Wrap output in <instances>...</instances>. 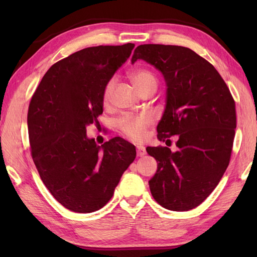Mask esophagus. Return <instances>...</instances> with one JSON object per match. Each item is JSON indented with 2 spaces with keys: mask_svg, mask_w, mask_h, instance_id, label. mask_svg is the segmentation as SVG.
I'll return each mask as SVG.
<instances>
[{
  "mask_svg": "<svg viewBox=\"0 0 257 257\" xmlns=\"http://www.w3.org/2000/svg\"><path fill=\"white\" fill-rule=\"evenodd\" d=\"M146 154H147V151H146V148L144 146H141V145L137 146V156L138 157H144Z\"/></svg>",
  "mask_w": 257,
  "mask_h": 257,
  "instance_id": "esophagus-1",
  "label": "esophagus"
}]
</instances>
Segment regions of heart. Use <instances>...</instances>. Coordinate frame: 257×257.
<instances>
[{"label":"heart","mask_w":257,"mask_h":257,"mask_svg":"<svg viewBox=\"0 0 257 257\" xmlns=\"http://www.w3.org/2000/svg\"><path fill=\"white\" fill-rule=\"evenodd\" d=\"M132 80L139 91H143L147 87L157 85L156 76L149 70L139 69L132 74ZM113 87V79L109 80L105 90H103V100L107 101L110 97ZM152 118L150 114L146 113H123L116 120V125L120 133L125 137L139 141L143 140L146 136V130L151 123Z\"/></svg>","instance_id":"obj_1"}]
</instances>
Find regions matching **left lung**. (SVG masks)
<instances>
[{
    "mask_svg": "<svg viewBox=\"0 0 257 257\" xmlns=\"http://www.w3.org/2000/svg\"><path fill=\"white\" fill-rule=\"evenodd\" d=\"M137 61L152 65L166 83L158 139L167 144L178 136L174 152L168 147H147L158 162L149 180L151 194L168 210H192L212 193L230 162L235 102L213 65L188 47L139 45L132 64Z\"/></svg>",
    "mask_w": 257,
    "mask_h": 257,
    "instance_id": "obj_1",
    "label": "left lung"
}]
</instances>
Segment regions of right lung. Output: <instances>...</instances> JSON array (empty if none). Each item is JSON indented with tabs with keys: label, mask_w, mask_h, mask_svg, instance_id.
Segmentation results:
<instances>
[{
	"label": "right lung",
	"mask_w": 257,
	"mask_h": 257,
	"mask_svg": "<svg viewBox=\"0 0 257 257\" xmlns=\"http://www.w3.org/2000/svg\"><path fill=\"white\" fill-rule=\"evenodd\" d=\"M135 44L84 48L54 64L33 95L32 157L43 183L66 209L91 213L111 199L136 148L114 137L101 146L86 135L102 113L103 90Z\"/></svg>",
	"instance_id": "right-lung-1"
}]
</instances>
